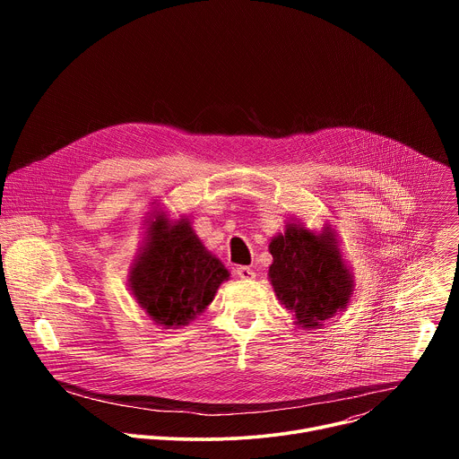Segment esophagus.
I'll use <instances>...</instances> for the list:
<instances>
[{
	"mask_svg": "<svg viewBox=\"0 0 459 459\" xmlns=\"http://www.w3.org/2000/svg\"><path fill=\"white\" fill-rule=\"evenodd\" d=\"M236 276L239 280H245V281H252L255 278V273L250 269V267H238L236 269Z\"/></svg>",
	"mask_w": 459,
	"mask_h": 459,
	"instance_id": "1",
	"label": "esophagus"
}]
</instances>
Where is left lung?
<instances>
[{
	"instance_id": "left-lung-1",
	"label": "left lung",
	"mask_w": 459,
	"mask_h": 459,
	"mask_svg": "<svg viewBox=\"0 0 459 459\" xmlns=\"http://www.w3.org/2000/svg\"><path fill=\"white\" fill-rule=\"evenodd\" d=\"M269 250V281L301 329H319L347 308L356 287L354 274L333 225L310 230L290 218L285 230L271 239Z\"/></svg>"
}]
</instances>
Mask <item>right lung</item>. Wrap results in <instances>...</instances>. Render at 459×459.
I'll list each match as a JSON object with an SVG mask.
<instances>
[{
  "mask_svg": "<svg viewBox=\"0 0 459 459\" xmlns=\"http://www.w3.org/2000/svg\"><path fill=\"white\" fill-rule=\"evenodd\" d=\"M230 278L207 250L186 216L170 218L161 205L143 220V239L128 273V290L140 308L163 329H179L212 303Z\"/></svg>",
  "mask_w": 459,
  "mask_h": 459,
  "instance_id": "1",
  "label": "right lung"
}]
</instances>
